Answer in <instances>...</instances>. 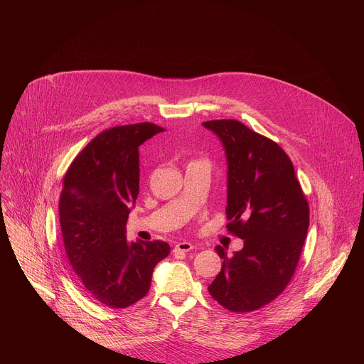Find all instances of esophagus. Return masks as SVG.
<instances>
[{
  "label": "esophagus",
  "instance_id": "esophagus-1",
  "mask_svg": "<svg viewBox=\"0 0 364 364\" xmlns=\"http://www.w3.org/2000/svg\"><path fill=\"white\" fill-rule=\"evenodd\" d=\"M193 247H194L193 243H190L187 240H183V242H180L174 246V252H190Z\"/></svg>",
  "mask_w": 364,
  "mask_h": 364
}]
</instances>
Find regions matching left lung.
Instances as JSON below:
<instances>
[{"mask_svg":"<svg viewBox=\"0 0 364 364\" xmlns=\"http://www.w3.org/2000/svg\"><path fill=\"white\" fill-rule=\"evenodd\" d=\"M222 142L228 163V229L243 247L223 259L210 295L233 313L275 299L291 281L309 225L308 203L285 151L233 119L203 122Z\"/></svg>","mask_w":364,"mask_h":364,"instance_id":"obj_1","label":"left lung"}]
</instances>
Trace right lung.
Here are the masks:
<instances>
[{
    "mask_svg": "<svg viewBox=\"0 0 364 364\" xmlns=\"http://www.w3.org/2000/svg\"><path fill=\"white\" fill-rule=\"evenodd\" d=\"M161 131L149 122L103 131L63 180L59 215L69 262L86 292L111 308L144 298L155 265L170 253L161 240L127 239L139 193V145Z\"/></svg>",
    "mask_w": 364,
    "mask_h": 364,
    "instance_id": "1",
    "label": "right lung"
}]
</instances>
